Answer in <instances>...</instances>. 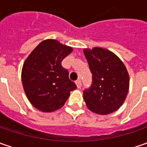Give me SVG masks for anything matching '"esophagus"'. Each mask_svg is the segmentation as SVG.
<instances>
[{"mask_svg":"<svg viewBox=\"0 0 147 147\" xmlns=\"http://www.w3.org/2000/svg\"><path fill=\"white\" fill-rule=\"evenodd\" d=\"M75 82H76L77 88H80L82 87V82H81V80H80V79H78Z\"/></svg>","mask_w":147,"mask_h":147,"instance_id":"esophagus-1","label":"esophagus"}]
</instances>
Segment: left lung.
I'll list each match as a JSON object with an SVG mask.
<instances>
[{
	"instance_id": "1",
	"label": "left lung",
	"mask_w": 147,
	"mask_h": 147,
	"mask_svg": "<svg viewBox=\"0 0 147 147\" xmlns=\"http://www.w3.org/2000/svg\"><path fill=\"white\" fill-rule=\"evenodd\" d=\"M92 74V84L83 91L88 108L99 115H108L124 102L129 88L127 69L115 54L100 47L84 49Z\"/></svg>"
}]
</instances>
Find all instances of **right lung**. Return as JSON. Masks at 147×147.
Here are the masks:
<instances>
[{
  "label": "right lung",
  "mask_w": 147,
  "mask_h": 147,
  "mask_svg": "<svg viewBox=\"0 0 147 147\" xmlns=\"http://www.w3.org/2000/svg\"><path fill=\"white\" fill-rule=\"evenodd\" d=\"M73 48L54 40H45L34 49L24 63L22 82L28 100L42 112L61 108L76 89L69 72L61 65Z\"/></svg>",
  "instance_id": "add662e5"
}]
</instances>
